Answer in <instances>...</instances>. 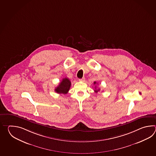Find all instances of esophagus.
I'll return each mask as SVG.
<instances>
[{
    "label": "esophagus",
    "mask_w": 156,
    "mask_h": 156,
    "mask_svg": "<svg viewBox=\"0 0 156 156\" xmlns=\"http://www.w3.org/2000/svg\"><path fill=\"white\" fill-rule=\"evenodd\" d=\"M80 81H82V82H84L85 81V77H83L82 79H79Z\"/></svg>",
    "instance_id": "34e87169"
}]
</instances>
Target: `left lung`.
Returning a JSON list of instances; mask_svg holds the SVG:
<instances>
[{
  "label": "left lung",
  "mask_w": 156,
  "mask_h": 156,
  "mask_svg": "<svg viewBox=\"0 0 156 156\" xmlns=\"http://www.w3.org/2000/svg\"><path fill=\"white\" fill-rule=\"evenodd\" d=\"M94 85H95V84H96V82H94ZM94 91H95V93H98V91H100V89H96V87H95V90Z\"/></svg>",
  "instance_id": "8db88e82"
}]
</instances>
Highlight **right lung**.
<instances>
[{
  "mask_svg": "<svg viewBox=\"0 0 156 156\" xmlns=\"http://www.w3.org/2000/svg\"><path fill=\"white\" fill-rule=\"evenodd\" d=\"M71 83L68 78H63L61 82L59 83L57 87L55 89V92L58 94H66L69 92L71 87Z\"/></svg>",
  "mask_w": 156,
  "mask_h": 156,
  "instance_id": "obj_1",
  "label": "right lung"
}]
</instances>
